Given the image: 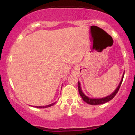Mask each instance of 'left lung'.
Segmentation results:
<instances>
[{
  "label": "left lung",
  "instance_id": "1",
  "mask_svg": "<svg viewBox=\"0 0 135 135\" xmlns=\"http://www.w3.org/2000/svg\"><path fill=\"white\" fill-rule=\"evenodd\" d=\"M123 76H124V74H123L122 78V80L120 81V82L119 86H117V88H116V90H115V91H114L112 94H110V95H109L106 97L103 98H97H97H88L86 97V96L85 95V94L83 93L82 91V89H81V88H80V82H78V88H79V94H80V97H82L83 100H84L85 102H86V103H87V104H89L91 105H98V104H104V103L108 102V101L111 100L112 99H113L114 97L116 95V94L117 93V92L119 91V88H120V87L122 83Z\"/></svg>",
  "mask_w": 135,
  "mask_h": 135
}]
</instances>
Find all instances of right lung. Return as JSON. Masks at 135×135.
Segmentation results:
<instances>
[{"label":"right lung","mask_w":135,"mask_h":135,"mask_svg":"<svg viewBox=\"0 0 135 135\" xmlns=\"http://www.w3.org/2000/svg\"><path fill=\"white\" fill-rule=\"evenodd\" d=\"M55 104V103H53L52 104H50L49 105H47V106H36V108L37 107V108H49V107H50L51 106H53V105H54Z\"/></svg>","instance_id":"add662e5"}]
</instances>
